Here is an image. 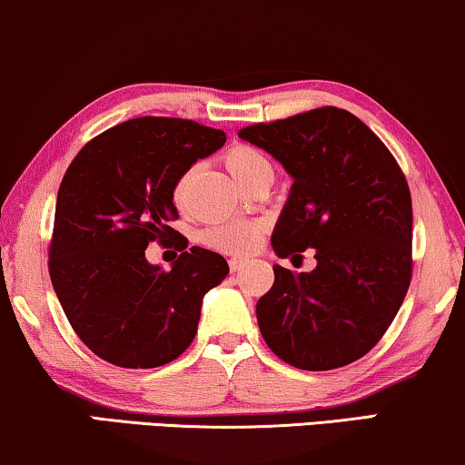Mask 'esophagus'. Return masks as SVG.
<instances>
[{
    "label": "esophagus",
    "mask_w": 465,
    "mask_h": 465,
    "mask_svg": "<svg viewBox=\"0 0 465 465\" xmlns=\"http://www.w3.org/2000/svg\"><path fill=\"white\" fill-rule=\"evenodd\" d=\"M228 264H231V271H232V272H239V271L243 269V266H245V260H241V258H232L231 262H228Z\"/></svg>",
    "instance_id": "esophagus-1"
}]
</instances>
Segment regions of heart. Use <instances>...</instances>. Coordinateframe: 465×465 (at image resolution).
I'll use <instances>...</instances> for the list:
<instances>
[{"instance_id": "obj_1", "label": "heart", "mask_w": 465, "mask_h": 465, "mask_svg": "<svg viewBox=\"0 0 465 465\" xmlns=\"http://www.w3.org/2000/svg\"><path fill=\"white\" fill-rule=\"evenodd\" d=\"M222 161H224L228 173L234 177V182L247 190L256 188L260 183H271L272 177H275V169H272L269 156L262 150L253 148V145L234 143L224 152ZM194 175L196 167H188L175 180L171 196H173L177 209H186ZM260 234H262V231H260L258 224L226 222V224L207 228L203 232V243L222 253H231V256H245V253L256 250L260 243Z\"/></svg>"}]
</instances>
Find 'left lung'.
Instances as JSON below:
<instances>
[{"mask_svg": "<svg viewBox=\"0 0 465 465\" xmlns=\"http://www.w3.org/2000/svg\"><path fill=\"white\" fill-rule=\"evenodd\" d=\"M294 180L271 245L279 258L315 250L317 266L275 264L256 304L271 351L301 371H332L381 341L411 285L412 203L385 143L351 112L320 107L239 131Z\"/></svg>", "mask_w": 465, "mask_h": 465, "instance_id": "left-lung-1", "label": "left lung"}]
</instances>
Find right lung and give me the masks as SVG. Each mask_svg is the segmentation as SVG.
<instances>
[{"label": "right lung", "mask_w": 465, "mask_h": 465, "mask_svg": "<svg viewBox=\"0 0 465 465\" xmlns=\"http://www.w3.org/2000/svg\"><path fill=\"white\" fill-rule=\"evenodd\" d=\"M224 142V131L194 120L133 118L69 164L56 194L50 282L75 334L101 360L156 368L193 342L203 298L224 282L226 260L190 247L163 271L145 247L180 234L169 226L173 183Z\"/></svg>", "instance_id": "right-lung-1"}]
</instances>
